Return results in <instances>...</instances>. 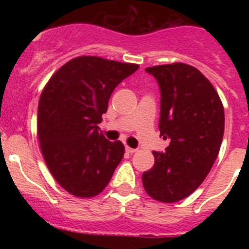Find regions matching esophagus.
<instances>
[{
	"mask_svg": "<svg viewBox=\"0 0 249 249\" xmlns=\"http://www.w3.org/2000/svg\"><path fill=\"white\" fill-rule=\"evenodd\" d=\"M136 151H137V149H136V148H131V147L126 146V152H128V153H135Z\"/></svg>",
	"mask_w": 249,
	"mask_h": 249,
	"instance_id": "esophagus-1",
	"label": "esophagus"
}]
</instances>
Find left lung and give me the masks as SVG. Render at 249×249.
<instances>
[{"mask_svg": "<svg viewBox=\"0 0 249 249\" xmlns=\"http://www.w3.org/2000/svg\"><path fill=\"white\" fill-rule=\"evenodd\" d=\"M160 87V132L171 140L153 151L155 166L142 183L156 201L172 203L195 192L210 173L221 148L224 111L212 83L186 63L146 68Z\"/></svg>", "mask_w": 249, "mask_h": 249, "instance_id": "obj_1", "label": "left lung"}]
</instances>
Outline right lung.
<instances>
[{"mask_svg":"<svg viewBox=\"0 0 249 249\" xmlns=\"http://www.w3.org/2000/svg\"><path fill=\"white\" fill-rule=\"evenodd\" d=\"M137 70L132 63L82 56L63 65L46 85L37 133L50 172L71 195L97 196L122 160V142H109L97 124L114 89Z\"/></svg>","mask_w":249,"mask_h":249,"instance_id":"right-lung-1","label":"right lung"}]
</instances>
